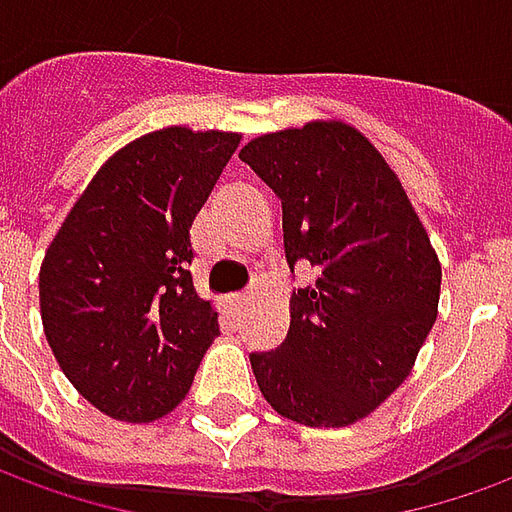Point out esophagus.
Returning a JSON list of instances; mask_svg holds the SVG:
<instances>
[{
  "label": "esophagus",
  "instance_id": "34e87169",
  "mask_svg": "<svg viewBox=\"0 0 512 512\" xmlns=\"http://www.w3.org/2000/svg\"><path fill=\"white\" fill-rule=\"evenodd\" d=\"M231 303H234V309H242V306H248L250 303V295H234Z\"/></svg>",
  "mask_w": 512,
  "mask_h": 512
}]
</instances>
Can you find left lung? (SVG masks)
Wrapping results in <instances>:
<instances>
[{"label": "left lung", "mask_w": 512, "mask_h": 512, "mask_svg": "<svg viewBox=\"0 0 512 512\" xmlns=\"http://www.w3.org/2000/svg\"><path fill=\"white\" fill-rule=\"evenodd\" d=\"M239 158L281 200L292 292L290 331L250 354L267 404L303 426H348L410 376L435 326L440 262L384 155L357 128L315 119L264 133Z\"/></svg>", "instance_id": "obj_1"}]
</instances>
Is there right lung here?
I'll use <instances>...</instances> for the list:
<instances>
[{
	"mask_svg": "<svg viewBox=\"0 0 512 512\" xmlns=\"http://www.w3.org/2000/svg\"><path fill=\"white\" fill-rule=\"evenodd\" d=\"M239 139L181 125L133 139L49 242L38 273L47 343L74 390L116 421L175 410L220 334L186 270L189 228Z\"/></svg>",
	"mask_w": 512,
	"mask_h": 512,
	"instance_id": "add662e5",
	"label": "right lung"
}]
</instances>
